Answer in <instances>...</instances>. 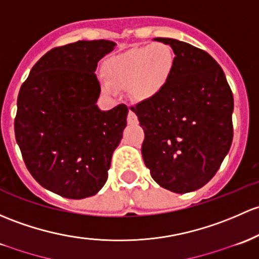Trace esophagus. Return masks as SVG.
Segmentation results:
<instances>
[{
	"instance_id": "obj_1",
	"label": "esophagus",
	"mask_w": 259,
	"mask_h": 259,
	"mask_svg": "<svg viewBox=\"0 0 259 259\" xmlns=\"http://www.w3.org/2000/svg\"><path fill=\"white\" fill-rule=\"evenodd\" d=\"M127 122L132 125L138 124V116L133 110H129V114H127Z\"/></svg>"
}]
</instances>
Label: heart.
I'll return each instance as SVG.
<instances>
[{"label":"heart","instance_id":"obj_1","mask_svg":"<svg viewBox=\"0 0 259 259\" xmlns=\"http://www.w3.org/2000/svg\"><path fill=\"white\" fill-rule=\"evenodd\" d=\"M174 69L175 56L170 46L154 43L132 48L104 62L103 73L108 81L104 89L108 93H114L113 86L121 88L129 85L134 98L151 99L167 85Z\"/></svg>","mask_w":259,"mask_h":259}]
</instances>
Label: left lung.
<instances>
[{"label": "left lung", "instance_id": "obj_1", "mask_svg": "<svg viewBox=\"0 0 259 259\" xmlns=\"http://www.w3.org/2000/svg\"><path fill=\"white\" fill-rule=\"evenodd\" d=\"M175 53L167 85L133 111L145 133L141 154L161 187L186 194L214 176L233 139V94L207 52L172 38H155Z\"/></svg>", "mask_w": 259, "mask_h": 259}]
</instances>
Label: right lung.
<instances>
[{"instance_id": "right-lung-1", "label": "right lung", "mask_w": 259, "mask_h": 259, "mask_svg": "<svg viewBox=\"0 0 259 259\" xmlns=\"http://www.w3.org/2000/svg\"><path fill=\"white\" fill-rule=\"evenodd\" d=\"M111 40H78L45 54L22 84L15 135L34 180L65 198L93 196L108 180L127 107L100 110L98 62Z\"/></svg>"}]
</instances>
